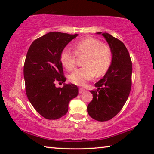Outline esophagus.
Wrapping results in <instances>:
<instances>
[{"instance_id": "1", "label": "esophagus", "mask_w": 154, "mask_h": 154, "mask_svg": "<svg viewBox=\"0 0 154 154\" xmlns=\"http://www.w3.org/2000/svg\"><path fill=\"white\" fill-rule=\"evenodd\" d=\"M85 91V89H83V88H79V94H82L83 92H84Z\"/></svg>"}]
</instances>
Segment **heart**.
<instances>
[{"mask_svg":"<svg viewBox=\"0 0 154 154\" xmlns=\"http://www.w3.org/2000/svg\"><path fill=\"white\" fill-rule=\"evenodd\" d=\"M75 51L65 48L60 54V62L68 71H71L77 63V56H85V66L75 69L69 75L71 82L77 85H83L95 76H101L108 71L112 62L110 47L100 40L88 37L77 41L73 45Z\"/></svg>","mask_w":154,"mask_h":154,"instance_id":"b5f03b06","label":"heart"}]
</instances>
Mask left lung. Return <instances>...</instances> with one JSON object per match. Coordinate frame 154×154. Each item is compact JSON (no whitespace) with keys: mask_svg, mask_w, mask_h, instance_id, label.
Instances as JSON below:
<instances>
[{"mask_svg":"<svg viewBox=\"0 0 154 154\" xmlns=\"http://www.w3.org/2000/svg\"><path fill=\"white\" fill-rule=\"evenodd\" d=\"M102 35L111 49L112 62L105 76L95 83L97 89L90 91L93 99L87 107L91 118L99 122L108 121L121 111L131 90L132 72L131 59L124 44L108 33Z\"/></svg>","mask_w":154,"mask_h":154,"instance_id":"obj_1","label":"left lung"}]
</instances>
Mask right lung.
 <instances>
[{"label": "right lung", "instance_id": "obj_1", "mask_svg": "<svg viewBox=\"0 0 154 154\" xmlns=\"http://www.w3.org/2000/svg\"><path fill=\"white\" fill-rule=\"evenodd\" d=\"M78 36L51 32L35 40L28 49L24 66L26 93L35 110L48 119H57L69 110V103L78 94L74 84L56 88V81L64 82L60 54Z\"/></svg>", "mask_w": 154, "mask_h": 154}]
</instances>
